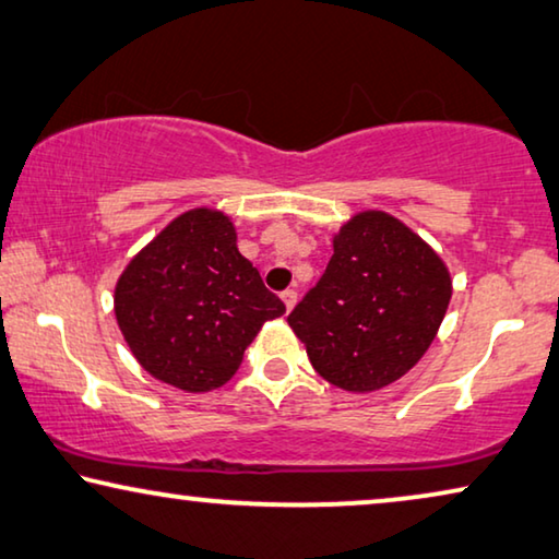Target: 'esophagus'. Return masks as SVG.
Segmentation results:
<instances>
[{"label":"esophagus","instance_id":"obj_1","mask_svg":"<svg viewBox=\"0 0 559 559\" xmlns=\"http://www.w3.org/2000/svg\"><path fill=\"white\" fill-rule=\"evenodd\" d=\"M282 302H285L287 310H293V307L297 305V293H295V289H285V293H282Z\"/></svg>","mask_w":559,"mask_h":559}]
</instances>
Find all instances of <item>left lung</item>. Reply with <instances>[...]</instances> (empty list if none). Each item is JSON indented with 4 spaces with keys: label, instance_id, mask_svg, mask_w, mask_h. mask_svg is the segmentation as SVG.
<instances>
[{
    "label": "left lung",
    "instance_id": "8db88e82",
    "mask_svg": "<svg viewBox=\"0 0 559 559\" xmlns=\"http://www.w3.org/2000/svg\"><path fill=\"white\" fill-rule=\"evenodd\" d=\"M333 249L287 322L328 383L378 391L406 376L433 343L451 299L449 270L418 234L383 212L353 216Z\"/></svg>",
    "mask_w": 559,
    "mask_h": 559
}]
</instances>
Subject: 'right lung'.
<instances>
[{
    "label": "right lung",
    "instance_id": "add662e5",
    "mask_svg": "<svg viewBox=\"0 0 559 559\" xmlns=\"http://www.w3.org/2000/svg\"><path fill=\"white\" fill-rule=\"evenodd\" d=\"M285 302L237 249L229 216L191 209L133 257L116 285V318L135 360L189 393L224 385Z\"/></svg>",
    "mask_w": 559,
    "mask_h": 559
}]
</instances>
